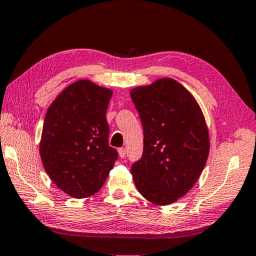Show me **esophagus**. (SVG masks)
Segmentation results:
<instances>
[{
	"instance_id": "34e87169",
	"label": "esophagus",
	"mask_w": 256,
	"mask_h": 256,
	"mask_svg": "<svg viewBox=\"0 0 256 256\" xmlns=\"http://www.w3.org/2000/svg\"><path fill=\"white\" fill-rule=\"evenodd\" d=\"M118 156H120V158H122V159L125 156V148H118Z\"/></svg>"
}]
</instances>
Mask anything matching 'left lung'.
<instances>
[{"label":"left lung","instance_id":"obj_1","mask_svg":"<svg viewBox=\"0 0 256 256\" xmlns=\"http://www.w3.org/2000/svg\"><path fill=\"white\" fill-rule=\"evenodd\" d=\"M144 133L142 158L133 164L134 184L154 205L174 204L192 189L209 154L205 116L192 92L172 78L132 88Z\"/></svg>","mask_w":256,"mask_h":256}]
</instances>
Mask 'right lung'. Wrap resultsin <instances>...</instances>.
I'll return each mask as SVG.
<instances>
[{"instance_id": "right-lung-1", "label": "right lung", "mask_w": 256, "mask_h": 256, "mask_svg": "<svg viewBox=\"0 0 256 256\" xmlns=\"http://www.w3.org/2000/svg\"><path fill=\"white\" fill-rule=\"evenodd\" d=\"M112 95L110 88L80 80L64 88L46 114L41 161L54 184L74 198L98 192L118 159L106 120Z\"/></svg>"}]
</instances>
